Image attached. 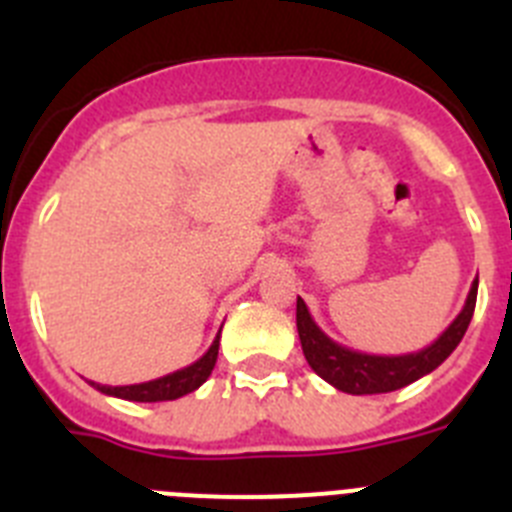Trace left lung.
Masks as SVG:
<instances>
[{
  "mask_svg": "<svg viewBox=\"0 0 512 512\" xmlns=\"http://www.w3.org/2000/svg\"><path fill=\"white\" fill-rule=\"evenodd\" d=\"M479 279H474L469 289L467 302L461 312L451 320V325L431 346L402 356H377L354 351V348L341 346L330 336H325L320 325L312 320L305 300L297 297V333H300L302 354L312 372L333 384L336 390L348 395H382V392H395L400 387H408L415 379L431 374L433 369L449 359L451 351L459 346V341L467 333L472 323L474 305H477Z\"/></svg>",
  "mask_w": 512,
  "mask_h": 512,
  "instance_id": "1",
  "label": "left lung"
}]
</instances>
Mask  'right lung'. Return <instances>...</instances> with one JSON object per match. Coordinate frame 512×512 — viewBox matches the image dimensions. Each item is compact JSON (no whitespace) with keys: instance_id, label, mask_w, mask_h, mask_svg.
I'll return each mask as SVG.
<instances>
[{"instance_id":"obj_1","label":"right lung","mask_w":512,"mask_h":512,"mask_svg":"<svg viewBox=\"0 0 512 512\" xmlns=\"http://www.w3.org/2000/svg\"><path fill=\"white\" fill-rule=\"evenodd\" d=\"M217 348H220V333L215 336L212 346L207 348L205 354L194 364L184 366V369H176V372L164 374V377L151 379V382L140 384H122V387H110V384H97L89 379L94 390H99L102 395L120 397V400L130 402H164V400H179V397L189 395V392L200 390L202 384L207 382V377L215 369L217 361Z\"/></svg>"}]
</instances>
